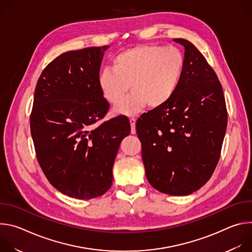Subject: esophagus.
<instances>
[{"label":"esophagus","instance_id":"34e87169","mask_svg":"<svg viewBox=\"0 0 252 252\" xmlns=\"http://www.w3.org/2000/svg\"><path fill=\"white\" fill-rule=\"evenodd\" d=\"M135 119L134 118H129V123H130V132L135 133Z\"/></svg>","mask_w":252,"mask_h":252}]
</instances>
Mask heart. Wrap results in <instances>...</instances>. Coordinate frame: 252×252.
I'll list each match as a JSON object with an SVG mask.
<instances>
[{"label":"heart","instance_id":"heart-1","mask_svg":"<svg viewBox=\"0 0 252 252\" xmlns=\"http://www.w3.org/2000/svg\"><path fill=\"white\" fill-rule=\"evenodd\" d=\"M186 57L174 46L140 45L119 53L105 68L97 85L102 97L117 106L128 93L129 97L116 110L123 115H135L148 104L151 109L166 104L181 86Z\"/></svg>","mask_w":252,"mask_h":252}]
</instances>
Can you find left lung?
I'll use <instances>...</instances> for the list:
<instances>
[{
	"instance_id": "left-lung-1",
	"label": "left lung",
	"mask_w": 252,
	"mask_h": 252,
	"mask_svg": "<svg viewBox=\"0 0 252 252\" xmlns=\"http://www.w3.org/2000/svg\"><path fill=\"white\" fill-rule=\"evenodd\" d=\"M185 47V74L177 92L163 106L136 122L149 183L169 195H188L203 187L220 158L227 126L221 84L194 45Z\"/></svg>"
}]
</instances>
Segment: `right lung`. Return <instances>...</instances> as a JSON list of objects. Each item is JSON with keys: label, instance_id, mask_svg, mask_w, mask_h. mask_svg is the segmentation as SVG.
<instances>
[{"label": "right lung", "instance_id": "add662e5", "mask_svg": "<svg viewBox=\"0 0 252 252\" xmlns=\"http://www.w3.org/2000/svg\"><path fill=\"white\" fill-rule=\"evenodd\" d=\"M107 48L60 55L42 71L33 94L30 124L38 162L55 189L78 199L110 189L120 143L130 132L125 116L94 126L110 109L97 85Z\"/></svg>", "mask_w": 252, "mask_h": 252}]
</instances>
